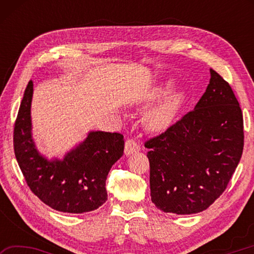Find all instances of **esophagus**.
<instances>
[{"mask_svg":"<svg viewBox=\"0 0 254 254\" xmlns=\"http://www.w3.org/2000/svg\"><path fill=\"white\" fill-rule=\"evenodd\" d=\"M140 151V144L136 142L134 139L132 137H128L126 141V147H124V153L128 156V154H132L134 152Z\"/></svg>","mask_w":254,"mask_h":254,"instance_id":"esophagus-1","label":"esophagus"}]
</instances>
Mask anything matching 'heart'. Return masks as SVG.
<instances>
[{"mask_svg": "<svg viewBox=\"0 0 254 254\" xmlns=\"http://www.w3.org/2000/svg\"><path fill=\"white\" fill-rule=\"evenodd\" d=\"M171 84H167L165 87H160L156 91L154 97H161L169 91ZM185 100V94L182 92H177L169 96L162 103L160 106L150 112L145 118V124L152 131H162L170 126L173 122L176 113H177L179 107L182 106Z\"/></svg>", "mask_w": 254, "mask_h": 254, "instance_id": "b5f03b06", "label": "heart"}]
</instances>
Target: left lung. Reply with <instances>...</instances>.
Returning <instances> with one entry per match:
<instances>
[{"mask_svg":"<svg viewBox=\"0 0 254 254\" xmlns=\"http://www.w3.org/2000/svg\"><path fill=\"white\" fill-rule=\"evenodd\" d=\"M151 200L165 213L208 208L233 176L244 147L243 115L230 84L210 69L195 109L145 141Z\"/></svg>","mask_w":254,"mask_h":254,"instance_id":"left-lung-1","label":"left lung"}]
</instances>
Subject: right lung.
I'll use <instances>...</instances> for the list:
<instances>
[{
  "label": "right lung",
  "instance_id": "right-lung-1",
  "mask_svg": "<svg viewBox=\"0 0 254 254\" xmlns=\"http://www.w3.org/2000/svg\"><path fill=\"white\" fill-rule=\"evenodd\" d=\"M33 84L30 80L14 123L13 148L24 180L34 195L51 208L79 214L100 207L107 200L106 178L123 156L121 133L91 132L64 160L48 161L38 153L31 137Z\"/></svg>",
  "mask_w": 254,
  "mask_h": 254
}]
</instances>
